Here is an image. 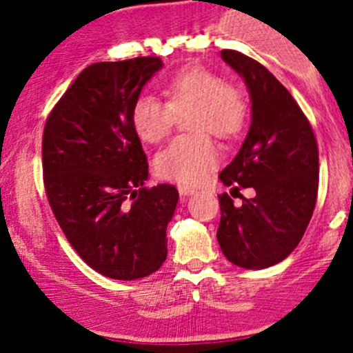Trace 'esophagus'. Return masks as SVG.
<instances>
[{"label":"esophagus","mask_w":353,"mask_h":353,"mask_svg":"<svg viewBox=\"0 0 353 353\" xmlns=\"http://www.w3.org/2000/svg\"><path fill=\"white\" fill-rule=\"evenodd\" d=\"M181 196H190V194H194V190L190 186H177Z\"/></svg>","instance_id":"esophagus-1"}]
</instances>
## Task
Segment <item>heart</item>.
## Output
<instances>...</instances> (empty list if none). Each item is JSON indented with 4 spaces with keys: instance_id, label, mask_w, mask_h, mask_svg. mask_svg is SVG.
<instances>
[{
    "instance_id": "heart-1",
    "label": "heart",
    "mask_w": 353,
    "mask_h": 353,
    "mask_svg": "<svg viewBox=\"0 0 353 353\" xmlns=\"http://www.w3.org/2000/svg\"><path fill=\"white\" fill-rule=\"evenodd\" d=\"M167 102L140 94L131 104L134 133L147 143H159L174 128L177 114L188 112V128L196 133L174 138L155 159L157 174L183 186H198L220 162L212 137L229 140L243 133L249 121V99L239 85L205 66H186L163 85Z\"/></svg>"
}]
</instances>
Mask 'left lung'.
<instances>
[{
	"label": "left lung",
	"instance_id": "8db88e82",
	"mask_svg": "<svg viewBox=\"0 0 353 353\" xmlns=\"http://www.w3.org/2000/svg\"><path fill=\"white\" fill-rule=\"evenodd\" d=\"M222 58L248 85L252 121L239 154L219 176L243 205L220 194L216 239L234 265L268 268L297 248L311 222L319 186L318 141L290 92L261 63L232 49H223ZM243 187L255 196L244 199Z\"/></svg>",
	"mask_w": 353,
	"mask_h": 353
}]
</instances>
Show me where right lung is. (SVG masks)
Here are the masks:
<instances>
[{
  "label": "right lung",
  "instance_id": "right-lung-1",
  "mask_svg": "<svg viewBox=\"0 0 353 353\" xmlns=\"http://www.w3.org/2000/svg\"><path fill=\"white\" fill-rule=\"evenodd\" d=\"M160 68L157 56L87 66L44 126L52 213L80 258L114 280L143 279L167 258L179 193L172 184L143 186L147 155L130 121L131 104Z\"/></svg>",
  "mask_w": 353,
  "mask_h": 353
}]
</instances>
